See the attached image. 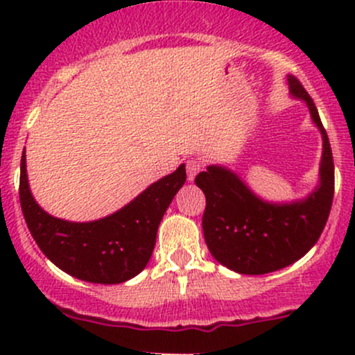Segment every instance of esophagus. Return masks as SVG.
I'll list each match as a JSON object with an SVG mask.
<instances>
[{
	"label": "esophagus",
	"mask_w": 355,
	"mask_h": 355,
	"mask_svg": "<svg viewBox=\"0 0 355 355\" xmlns=\"http://www.w3.org/2000/svg\"><path fill=\"white\" fill-rule=\"evenodd\" d=\"M185 166H187V175H189V180H193L195 175H197L200 170H203V164L198 158H189V160L185 162Z\"/></svg>",
	"instance_id": "obj_1"
}]
</instances>
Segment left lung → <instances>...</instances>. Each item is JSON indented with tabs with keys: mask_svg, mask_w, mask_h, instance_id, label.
<instances>
[{
	"mask_svg": "<svg viewBox=\"0 0 355 355\" xmlns=\"http://www.w3.org/2000/svg\"><path fill=\"white\" fill-rule=\"evenodd\" d=\"M292 95L311 110L324 140L320 185L302 202L272 205L247 189L235 173L209 166L195 177L205 193L203 237L217 262L239 274L262 275L297 262L319 240L334 200V158L315 103L295 76L288 75Z\"/></svg>",
	"mask_w": 355,
	"mask_h": 355,
	"instance_id": "left-lung-1",
	"label": "left lung"
}]
</instances>
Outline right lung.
I'll use <instances>...</instances> for the list:
<instances>
[{
    "label": "right lung",
    "instance_id": "add662e5",
    "mask_svg": "<svg viewBox=\"0 0 355 355\" xmlns=\"http://www.w3.org/2000/svg\"><path fill=\"white\" fill-rule=\"evenodd\" d=\"M185 178V165H180L116 214L95 222L75 223L40 209L28 187L23 152L19 202L35 242L56 267L85 282L121 284L146 267L158 225Z\"/></svg>",
    "mask_w": 355,
    "mask_h": 355
}]
</instances>
